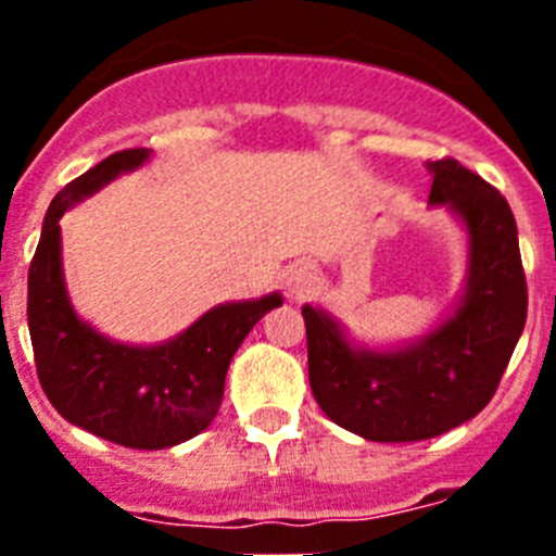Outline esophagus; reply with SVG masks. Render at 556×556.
I'll return each instance as SVG.
<instances>
[{
  "label": "esophagus",
  "instance_id": "34e87169",
  "mask_svg": "<svg viewBox=\"0 0 556 556\" xmlns=\"http://www.w3.org/2000/svg\"><path fill=\"white\" fill-rule=\"evenodd\" d=\"M314 278H317V269H314V264L294 262L292 267H287V273H283V287H287V292H292V294H303L312 289Z\"/></svg>",
  "mask_w": 556,
  "mask_h": 556
}]
</instances>
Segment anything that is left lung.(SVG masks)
<instances>
[{
	"label": "left lung",
	"instance_id": "1",
	"mask_svg": "<svg viewBox=\"0 0 556 556\" xmlns=\"http://www.w3.org/2000/svg\"><path fill=\"white\" fill-rule=\"evenodd\" d=\"M429 203L468 225V294L448 323L397 353L356 351L331 317L303 308L308 384L333 424L372 443L445 434L490 404L527 326L518 225L495 186L456 159L431 164Z\"/></svg>",
	"mask_w": 556,
	"mask_h": 556
}]
</instances>
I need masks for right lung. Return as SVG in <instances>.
Instances as JSON below:
<instances>
[{
    "mask_svg": "<svg viewBox=\"0 0 556 556\" xmlns=\"http://www.w3.org/2000/svg\"><path fill=\"white\" fill-rule=\"evenodd\" d=\"M144 147L119 150L63 186L43 217L41 242L29 262L27 323L36 372L68 424L125 448H169L200 434L219 412L236 348L278 294L211 308L178 339L159 348H127L77 320L63 289L61 225L72 203L119 172L144 164Z\"/></svg>",
    "mask_w": 556,
    "mask_h": 556,
    "instance_id": "right-lung-1",
    "label": "right lung"
}]
</instances>
